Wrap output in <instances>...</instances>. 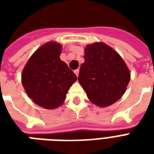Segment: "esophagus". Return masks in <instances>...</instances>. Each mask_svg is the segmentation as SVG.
<instances>
[{
	"mask_svg": "<svg viewBox=\"0 0 154 154\" xmlns=\"http://www.w3.org/2000/svg\"><path fill=\"white\" fill-rule=\"evenodd\" d=\"M74 72H75V74L77 75V77H78V74H79V69H76V70L74 71Z\"/></svg>",
	"mask_w": 154,
	"mask_h": 154,
	"instance_id": "34e87169",
	"label": "esophagus"
}]
</instances>
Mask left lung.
Returning <instances> with one entry per match:
<instances>
[{"instance_id":"8db88e82","label":"left lung","mask_w":154,"mask_h":154,"mask_svg":"<svg viewBox=\"0 0 154 154\" xmlns=\"http://www.w3.org/2000/svg\"><path fill=\"white\" fill-rule=\"evenodd\" d=\"M78 82L88 99L100 107L112 105L125 92L130 73L119 54L104 43L88 44L85 48Z\"/></svg>"}]
</instances>
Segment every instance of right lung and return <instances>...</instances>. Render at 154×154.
Returning <instances> with one entry per match:
<instances>
[{"instance_id": "1", "label": "right lung", "mask_w": 154, "mask_h": 154, "mask_svg": "<svg viewBox=\"0 0 154 154\" xmlns=\"http://www.w3.org/2000/svg\"><path fill=\"white\" fill-rule=\"evenodd\" d=\"M61 44L48 42L35 51L21 75L22 85L32 100L45 109L60 106L77 76L60 59Z\"/></svg>"}]
</instances>
